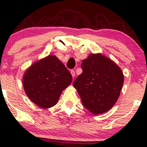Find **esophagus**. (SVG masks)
I'll return each instance as SVG.
<instances>
[{"instance_id":"34e87169","label":"esophagus","mask_w":147,"mask_h":147,"mask_svg":"<svg viewBox=\"0 0 147 147\" xmlns=\"http://www.w3.org/2000/svg\"><path fill=\"white\" fill-rule=\"evenodd\" d=\"M70 73H71V75H72V77H75V70H70Z\"/></svg>"}]
</instances>
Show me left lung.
Instances as JSON below:
<instances>
[{"label": "left lung", "mask_w": 147, "mask_h": 147, "mask_svg": "<svg viewBox=\"0 0 147 147\" xmlns=\"http://www.w3.org/2000/svg\"><path fill=\"white\" fill-rule=\"evenodd\" d=\"M83 72L73 86L83 106L99 115L107 112L115 104L124 84V75L113 61L102 54H90L82 61Z\"/></svg>", "instance_id": "8db88e82"}]
</instances>
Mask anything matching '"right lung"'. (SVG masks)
I'll return each mask as SVG.
<instances>
[{
    "instance_id": "add662e5",
    "label": "right lung",
    "mask_w": 147,
    "mask_h": 147,
    "mask_svg": "<svg viewBox=\"0 0 147 147\" xmlns=\"http://www.w3.org/2000/svg\"><path fill=\"white\" fill-rule=\"evenodd\" d=\"M72 75L55 55L37 61L25 70L23 86L27 96L42 109L56 105L62 91L71 84Z\"/></svg>"
}]
</instances>
